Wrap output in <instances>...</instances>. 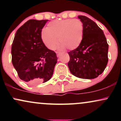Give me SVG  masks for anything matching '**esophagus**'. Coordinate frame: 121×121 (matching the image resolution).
<instances>
[{
  "label": "esophagus",
  "mask_w": 121,
  "mask_h": 121,
  "mask_svg": "<svg viewBox=\"0 0 121 121\" xmlns=\"http://www.w3.org/2000/svg\"><path fill=\"white\" fill-rule=\"evenodd\" d=\"M56 54H57V56L59 57V56H60V53L57 52H56Z\"/></svg>",
  "instance_id": "1"
}]
</instances>
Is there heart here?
<instances>
[{
  "instance_id": "b5f03b06",
  "label": "heart",
  "mask_w": 121,
  "mask_h": 121,
  "mask_svg": "<svg viewBox=\"0 0 121 121\" xmlns=\"http://www.w3.org/2000/svg\"><path fill=\"white\" fill-rule=\"evenodd\" d=\"M83 35L84 26L81 21L72 19L50 22L47 28H43L41 33L43 43L51 50L55 49L58 40L60 43V49H76L82 42Z\"/></svg>"
}]
</instances>
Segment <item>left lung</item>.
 Masks as SVG:
<instances>
[{
    "label": "left lung",
    "mask_w": 121,
    "mask_h": 121,
    "mask_svg": "<svg viewBox=\"0 0 121 121\" xmlns=\"http://www.w3.org/2000/svg\"><path fill=\"white\" fill-rule=\"evenodd\" d=\"M78 17L84 26L82 42L76 49L68 52V65L76 77L93 79L102 74L108 62V48L104 32L95 22L85 16Z\"/></svg>",
    "instance_id": "obj_1"
}]
</instances>
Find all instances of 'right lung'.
Instances as JSON below:
<instances>
[{
    "mask_svg": "<svg viewBox=\"0 0 121 121\" xmlns=\"http://www.w3.org/2000/svg\"><path fill=\"white\" fill-rule=\"evenodd\" d=\"M48 20L27 21L18 29L11 48L12 62L19 78L30 85L45 82L52 77L57 57L41 37Z\"/></svg>",
    "mask_w": 121,
    "mask_h": 121,
    "instance_id": "1",
    "label": "right lung"
}]
</instances>
